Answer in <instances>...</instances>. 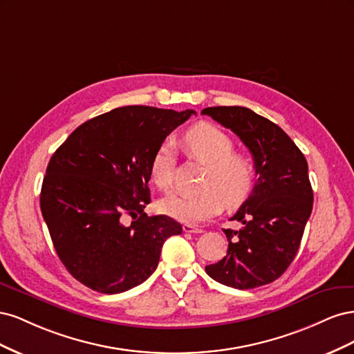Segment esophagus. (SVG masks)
Here are the masks:
<instances>
[{"instance_id": "esophagus-1", "label": "esophagus", "mask_w": 354, "mask_h": 354, "mask_svg": "<svg viewBox=\"0 0 354 354\" xmlns=\"http://www.w3.org/2000/svg\"><path fill=\"white\" fill-rule=\"evenodd\" d=\"M183 232L185 233H202V229L192 226V224H183Z\"/></svg>"}]
</instances>
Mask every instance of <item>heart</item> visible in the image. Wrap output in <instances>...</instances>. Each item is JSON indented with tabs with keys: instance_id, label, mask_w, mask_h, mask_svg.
<instances>
[{
	"instance_id": "heart-1",
	"label": "heart",
	"mask_w": 354,
	"mask_h": 354,
	"mask_svg": "<svg viewBox=\"0 0 354 354\" xmlns=\"http://www.w3.org/2000/svg\"><path fill=\"white\" fill-rule=\"evenodd\" d=\"M185 146L192 158L207 164L195 195H169L159 202L165 216L187 224L207 221L223 209L236 208L250 198L255 186V168L248 156L234 152L229 134L211 124H199L186 133ZM174 146L162 142L155 151L149 173L153 185L169 190L174 181Z\"/></svg>"
}]
</instances>
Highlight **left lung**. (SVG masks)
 <instances>
[{
	"label": "left lung",
	"instance_id": "left-lung-1",
	"mask_svg": "<svg viewBox=\"0 0 354 354\" xmlns=\"http://www.w3.org/2000/svg\"><path fill=\"white\" fill-rule=\"evenodd\" d=\"M230 128L250 149L255 186L230 218L243 226L224 229L227 255L205 267L214 281L251 289L276 281L295 259L313 208L307 160L281 127L242 106L202 111Z\"/></svg>",
	"mask_w": 354,
	"mask_h": 354
}]
</instances>
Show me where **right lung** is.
I'll list each match as a JSON object with an SVG mask.
<instances>
[{"label": "right lung", "mask_w": 354, "mask_h": 354, "mask_svg": "<svg viewBox=\"0 0 354 354\" xmlns=\"http://www.w3.org/2000/svg\"><path fill=\"white\" fill-rule=\"evenodd\" d=\"M195 111L124 106L81 124L51 156L41 212L60 261L102 294L143 283L164 242L181 233L167 216L147 217L151 160L167 136ZM130 215L133 221H123Z\"/></svg>", "instance_id": "obj_1"}]
</instances>
